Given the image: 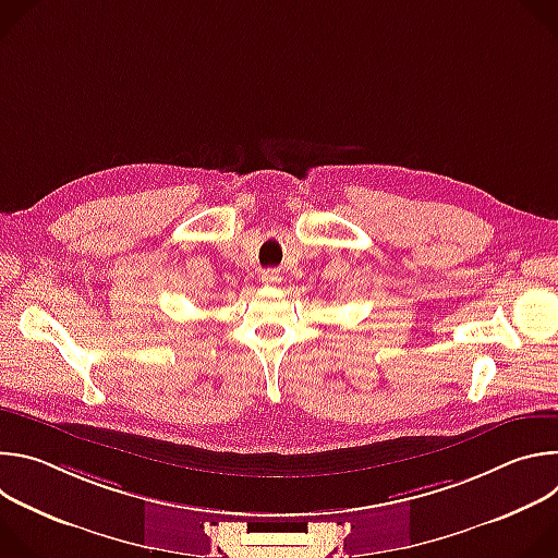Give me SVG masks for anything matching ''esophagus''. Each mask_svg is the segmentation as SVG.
Listing matches in <instances>:
<instances>
[{
	"mask_svg": "<svg viewBox=\"0 0 558 558\" xmlns=\"http://www.w3.org/2000/svg\"><path fill=\"white\" fill-rule=\"evenodd\" d=\"M263 282H265L267 287H278V284L282 282L280 269H265V271H263Z\"/></svg>",
	"mask_w": 558,
	"mask_h": 558,
	"instance_id": "esophagus-1",
	"label": "esophagus"
}]
</instances>
